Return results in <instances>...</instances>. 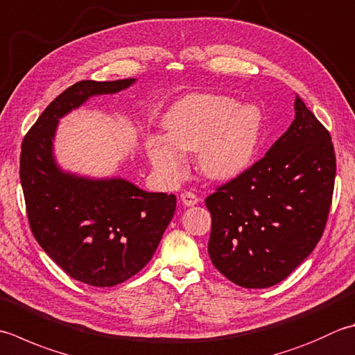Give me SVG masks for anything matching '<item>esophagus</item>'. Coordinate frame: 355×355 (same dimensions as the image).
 <instances>
[{
	"label": "esophagus",
	"instance_id": "34e87169",
	"mask_svg": "<svg viewBox=\"0 0 355 355\" xmlns=\"http://www.w3.org/2000/svg\"><path fill=\"white\" fill-rule=\"evenodd\" d=\"M180 200H182V203L184 206H193V205L198 203V197L191 191H186V192L180 193Z\"/></svg>",
	"mask_w": 355,
	"mask_h": 355
}]
</instances>
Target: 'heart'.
<instances>
[{
  "label": "heart",
  "instance_id": "1",
  "mask_svg": "<svg viewBox=\"0 0 355 355\" xmlns=\"http://www.w3.org/2000/svg\"><path fill=\"white\" fill-rule=\"evenodd\" d=\"M164 128L168 135H154L148 144L150 163L159 175L175 182L184 171V152H198L205 175L229 180L255 162L263 114L255 104H239L226 95L192 94L169 109Z\"/></svg>",
  "mask_w": 355,
  "mask_h": 355
}]
</instances>
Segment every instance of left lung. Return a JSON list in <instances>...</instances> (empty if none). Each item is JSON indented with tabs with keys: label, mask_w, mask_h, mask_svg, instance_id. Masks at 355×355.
<instances>
[{
	"label": "left lung",
	"mask_w": 355,
	"mask_h": 355,
	"mask_svg": "<svg viewBox=\"0 0 355 355\" xmlns=\"http://www.w3.org/2000/svg\"><path fill=\"white\" fill-rule=\"evenodd\" d=\"M288 130L260 162L206 198L214 266L243 288H269L314 251L336 180L329 132L298 95Z\"/></svg>",
	"instance_id": "8db88e82"
}]
</instances>
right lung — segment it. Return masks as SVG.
<instances>
[{
    "instance_id": "right-lung-1",
    "label": "right lung",
    "mask_w": 355,
    "mask_h": 355,
    "mask_svg": "<svg viewBox=\"0 0 355 355\" xmlns=\"http://www.w3.org/2000/svg\"><path fill=\"white\" fill-rule=\"evenodd\" d=\"M135 81L75 83L49 104L21 146L19 180L33 237L67 275L96 288L126 282L148 265L177 198L146 192L121 177L64 171L53 141L62 116L92 96L121 92Z\"/></svg>"
}]
</instances>
